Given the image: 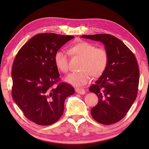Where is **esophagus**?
I'll use <instances>...</instances> for the list:
<instances>
[{
	"label": "esophagus",
	"instance_id": "esophagus-1",
	"mask_svg": "<svg viewBox=\"0 0 149 149\" xmlns=\"http://www.w3.org/2000/svg\"><path fill=\"white\" fill-rule=\"evenodd\" d=\"M75 91L79 94L81 95H84L85 93V90L84 89H82V88H75Z\"/></svg>",
	"mask_w": 149,
	"mask_h": 149
}]
</instances>
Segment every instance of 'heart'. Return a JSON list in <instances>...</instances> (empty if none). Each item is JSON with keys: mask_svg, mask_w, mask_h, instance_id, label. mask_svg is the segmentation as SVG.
<instances>
[{"mask_svg": "<svg viewBox=\"0 0 149 149\" xmlns=\"http://www.w3.org/2000/svg\"><path fill=\"white\" fill-rule=\"evenodd\" d=\"M70 54L82 58L79 64L81 70L70 74L65 81L72 86L80 87L88 84L91 79L100 77L107 67L108 54L103 48H96L93 44L81 41L69 47ZM54 64L59 71L66 73L68 71V54L65 50H58L54 56Z\"/></svg>", "mask_w": 149, "mask_h": 149, "instance_id": "b5f03b06", "label": "heart"}]
</instances>
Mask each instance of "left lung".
Instances as JSON below:
<instances>
[{"label":"left lung","instance_id":"left-lung-1","mask_svg":"<svg viewBox=\"0 0 149 149\" xmlns=\"http://www.w3.org/2000/svg\"><path fill=\"white\" fill-rule=\"evenodd\" d=\"M82 38L102 42L108 54V63L102 75L90 87L99 102L91 109L95 120L104 125L120 121L136 98L140 78L134 54L121 40L108 34L83 35Z\"/></svg>","mask_w":149,"mask_h":149}]
</instances>
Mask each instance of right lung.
Instances as JSON below:
<instances>
[{"mask_svg": "<svg viewBox=\"0 0 149 149\" xmlns=\"http://www.w3.org/2000/svg\"><path fill=\"white\" fill-rule=\"evenodd\" d=\"M54 33L36 34L22 46L13 64L12 97L24 115L40 125L58 121L66 98L74 93L70 84L59 83L55 53L74 38Z\"/></svg>", "mask_w": 149, "mask_h": 149, "instance_id": "right-lung-1", "label": "right lung"}]
</instances>
